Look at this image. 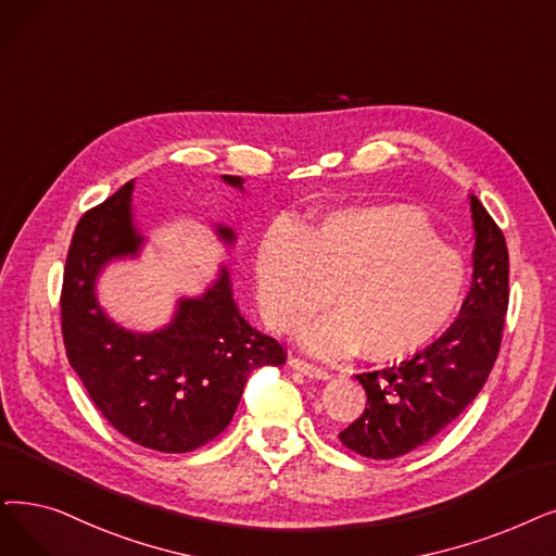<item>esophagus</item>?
<instances>
[{
    "instance_id": "1",
    "label": "esophagus",
    "mask_w": 556,
    "mask_h": 556,
    "mask_svg": "<svg viewBox=\"0 0 556 556\" xmlns=\"http://www.w3.org/2000/svg\"><path fill=\"white\" fill-rule=\"evenodd\" d=\"M291 366H293L295 370L304 372V375L311 377V379L325 381V379L331 377L329 370H325V368H320V366H316V364H311V361H304V358H300V356H293V358H291Z\"/></svg>"
}]
</instances>
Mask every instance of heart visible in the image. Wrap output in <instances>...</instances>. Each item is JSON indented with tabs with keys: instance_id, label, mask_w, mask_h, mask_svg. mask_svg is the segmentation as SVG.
<instances>
[{
	"instance_id": "obj_1",
	"label": "heart",
	"mask_w": 556,
	"mask_h": 556,
	"mask_svg": "<svg viewBox=\"0 0 556 556\" xmlns=\"http://www.w3.org/2000/svg\"><path fill=\"white\" fill-rule=\"evenodd\" d=\"M254 277L275 331H298L327 302L333 313L302 331L304 348L331 358L358 350L372 364L441 338L468 283L464 258L406 206L331 211L300 231L275 225L256 248Z\"/></svg>"
}]
</instances>
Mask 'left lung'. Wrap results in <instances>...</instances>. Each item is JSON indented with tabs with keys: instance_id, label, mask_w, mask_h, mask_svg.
I'll use <instances>...</instances> for the list:
<instances>
[{
	"instance_id": "1",
	"label": "left lung",
	"mask_w": 556,
	"mask_h": 556,
	"mask_svg": "<svg viewBox=\"0 0 556 556\" xmlns=\"http://www.w3.org/2000/svg\"><path fill=\"white\" fill-rule=\"evenodd\" d=\"M472 286L450 329L416 356L356 375L368 402L341 443L368 458H397L431 441L477 397L500 352L509 308V252L502 229L470 195Z\"/></svg>"
}]
</instances>
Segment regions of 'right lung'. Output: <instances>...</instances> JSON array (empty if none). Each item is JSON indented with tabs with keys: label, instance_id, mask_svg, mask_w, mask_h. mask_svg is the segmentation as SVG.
I'll list each match as a JSON object with an SVG mask.
<instances>
[{
	"label": "right lung",
	"instance_id": "1",
	"mask_svg": "<svg viewBox=\"0 0 556 556\" xmlns=\"http://www.w3.org/2000/svg\"><path fill=\"white\" fill-rule=\"evenodd\" d=\"M223 179L243 188L240 177ZM131 190L127 181L86 211L72 236L61 288L65 354L123 437L156 452H190L225 431L250 372L281 366L286 350L243 318L225 268L202 298L181 300L175 320L154 333L127 331L106 316L94 298L100 270L142 245ZM218 236L233 243L229 227H218Z\"/></svg>",
	"mask_w": 556,
	"mask_h": 556
}]
</instances>
